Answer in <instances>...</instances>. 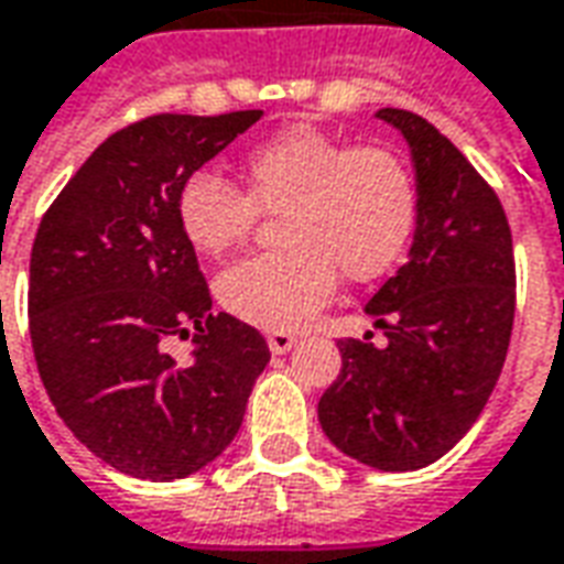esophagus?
<instances>
[{
	"label": "esophagus",
	"instance_id": "34e87169",
	"mask_svg": "<svg viewBox=\"0 0 564 564\" xmlns=\"http://www.w3.org/2000/svg\"><path fill=\"white\" fill-rule=\"evenodd\" d=\"M295 341V333H286V329H274V333H269V348L271 354H286V350L293 348Z\"/></svg>",
	"mask_w": 564,
	"mask_h": 564
}]
</instances>
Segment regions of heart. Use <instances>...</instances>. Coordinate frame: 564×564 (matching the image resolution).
<instances>
[{"label":"heart","mask_w":564,"mask_h":564,"mask_svg":"<svg viewBox=\"0 0 564 564\" xmlns=\"http://www.w3.org/2000/svg\"><path fill=\"white\" fill-rule=\"evenodd\" d=\"M243 188L195 171L176 192V219L204 256L243 243L259 214L278 217V253L219 278V302L262 329H299L333 299L338 274L369 283L403 259L419 226L415 173L388 145H350L314 124H290L241 161Z\"/></svg>","instance_id":"heart-1"}]
</instances>
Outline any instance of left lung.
<instances>
[{
	"label": "left lung",
	"mask_w": 564,
	"mask_h": 564,
	"mask_svg": "<svg viewBox=\"0 0 564 564\" xmlns=\"http://www.w3.org/2000/svg\"><path fill=\"white\" fill-rule=\"evenodd\" d=\"M412 149L421 207L405 265L366 314L384 345L341 338L317 403L329 443L378 470H419L474 427L498 384L516 311L513 238L495 188L415 112L378 109Z\"/></svg>",
	"instance_id": "obj_1"
}]
</instances>
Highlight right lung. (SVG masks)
I'll return each mask as SVG.
<instances>
[{"label": "right lung", "mask_w": 564, "mask_h": 564, "mask_svg": "<svg viewBox=\"0 0 564 564\" xmlns=\"http://www.w3.org/2000/svg\"><path fill=\"white\" fill-rule=\"evenodd\" d=\"M262 118L149 116L94 149L42 216L30 256V338L78 443L137 479L171 482L223 455L271 360L265 338L214 314L176 219L188 173ZM193 336L188 365L167 337Z\"/></svg>", "instance_id": "right-lung-1"}]
</instances>
